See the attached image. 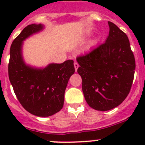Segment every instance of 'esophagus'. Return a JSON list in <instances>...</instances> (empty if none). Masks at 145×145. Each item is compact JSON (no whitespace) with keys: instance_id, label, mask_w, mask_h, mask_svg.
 Returning <instances> with one entry per match:
<instances>
[{"instance_id":"1","label":"esophagus","mask_w":145,"mask_h":145,"mask_svg":"<svg viewBox=\"0 0 145 145\" xmlns=\"http://www.w3.org/2000/svg\"><path fill=\"white\" fill-rule=\"evenodd\" d=\"M74 65L75 71H77V68H79V65H78V63H77V61H75L74 63Z\"/></svg>"}]
</instances>
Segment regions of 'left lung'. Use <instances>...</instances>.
Segmentation results:
<instances>
[{
  "label": "left lung",
  "mask_w": 145,
  "mask_h": 145,
  "mask_svg": "<svg viewBox=\"0 0 145 145\" xmlns=\"http://www.w3.org/2000/svg\"><path fill=\"white\" fill-rule=\"evenodd\" d=\"M108 25L105 42L77 58L85 100L89 107L101 111L111 110L125 100L135 69L128 37L111 22Z\"/></svg>",
  "instance_id": "obj_1"
}]
</instances>
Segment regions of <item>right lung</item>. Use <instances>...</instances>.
Wrapping results in <instances>:
<instances>
[{
    "mask_svg": "<svg viewBox=\"0 0 145 145\" xmlns=\"http://www.w3.org/2000/svg\"><path fill=\"white\" fill-rule=\"evenodd\" d=\"M44 28L42 24L29 25L12 41L8 73L15 94L22 107L31 114L46 117L62 108L65 91L75 69L73 60L49 64L44 68L25 63L22 56L23 41Z\"/></svg>",
    "mask_w": 145,
    "mask_h": 145,
    "instance_id": "add662e5",
    "label": "right lung"
}]
</instances>
